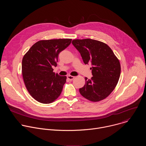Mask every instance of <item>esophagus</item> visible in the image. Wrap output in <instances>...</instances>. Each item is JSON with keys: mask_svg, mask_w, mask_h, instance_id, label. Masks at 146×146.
Here are the masks:
<instances>
[{"mask_svg": "<svg viewBox=\"0 0 146 146\" xmlns=\"http://www.w3.org/2000/svg\"><path fill=\"white\" fill-rule=\"evenodd\" d=\"M74 77H74V76H67V78H68V79H69L70 81H72V80H73L74 78Z\"/></svg>", "mask_w": 146, "mask_h": 146, "instance_id": "obj_1", "label": "esophagus"}]
</instances>
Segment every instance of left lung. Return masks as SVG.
I'll list each match as a JSON object with an SVG mask.
<instances>
[{
    "label": "left lung",
    "instance_id": "8db88e82",
    "mask_svg": "<svg viewBox=\"0 0 146 146\" xmlns=\"http://www.w3.org/2000/svg\"><path fill=\"white\" fill-rule=\"evenodd\" d=\"M72 44L79 51L85 64L91 63L92 77L85 78L80 94L92 102L107 98L115 88L119 78V61L110 47L102 41L91 38L75 39Z\"/></svg>",
    "mask_w": 146,
    "mask_h": 146
}]
</instances>
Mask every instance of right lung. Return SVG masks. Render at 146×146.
Returning <instances> with one entry per match:
<instances>
[{
    "mask_svg": "<svg viewBox=\"0 0 146 146\" xmlns=\"http://www.w3.org/2000/svg\"><path fill=\"white\" fill-rule=\"evenodd\" d=\"M70 38L40 40L24 55L22 73L26 88L37 101L48 104L60 95L66 76L53 72L56 66L59 54L71 43Z\"/></svg>",
    "mask_w": 146,
    "mask_h": 146,
    "instance_id": "add662e5",
    "label": "right lung"
}]
</instances>
